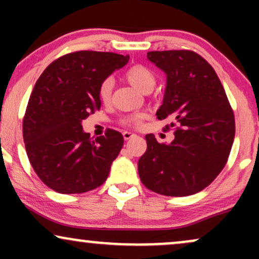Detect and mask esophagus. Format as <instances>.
<instances>
[{
    "instance_id": "34e87169",
    "label": "esophagus",
    "mask_w": 259,
    "mask_h": 259,
    "mask_svg": "<svg viewBox=\"0 0 259 259\" xmlns=\"http://www.w3.org/2000/svg\"><path fill=\"white\" fill-rule=\"evenodd\" d=\"M135 134L134 133H132V132H124L123 133V138H124V140H130V139H133V138H135Z\"/></svg>"
}]
</instances>
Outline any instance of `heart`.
I'll use <instances>...</instances> for the list:
<instances>
[{"mask_svg":"<svg viewBox=\"0 0 259 259\" xmlns=\"http://www.w3.org/2000/svg\"><path fill=\"white\" fill-rule=\"evenodd\" d=\"M125 78L134 88L138 89V90L141 92L151 91L154 88V85H156V75H154V73L150 69V68L146 67V65L142 64H136L133 65L132 68H129L125 73ZM112 90L113 79L108 78L103 80L102 84L100 85L99 90L100 100L102 101L103 103H107L111 100ZM142 119H144V114H142V113H138V114L129 115V117H126L123 121L126 125H139Z\"/></svg>","mask_w":259,"mask_h":259,"instance_id":"obj_1","label":"heart"}]
</instances>
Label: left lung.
Listing matches in <instances>:
<instances>
[{
	"label": "left lung",
	"instance_id": "left-lung-1",
	"mask_svg": "<svg viewBox=\"0 0 259 259\" xmlns=\"http://www.w3.org/2000/svg\"><path fill=\"white\" fill-rule=\"evenodd\" d=\"M147 59L167 75L159 120L177 125L174 140L158 144L145 136L139 159L142 184L151 191L183 197L202 191L218 177L234 142L235 119L221 80L206 59L192 51H153Z\"/></svg>",
	"mask_w": 259,
	"mask_h": 259
}]
</instances>
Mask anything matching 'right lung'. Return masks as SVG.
I'll return each mask as SVG.
<instances>
[{
  "label": "right lung",
  "mask_w": 259,
  "mask_h": 259,
  "mask_svg": "<svg viewBox=\"0 0 259 259\" xmlns=\"http://www.w3.org/2000/svg\"><path fill=\"white\" fill-rule=\"evenodd\" d=\"M129 56L79 51L52 62L34 86L23 138L35 173L59 194H82L105 183L124 139L115 130L91 139L82 120L101 107L100 85Z\"/></svg>",
  "instance_id": "right-lung-1"
}]
</instances>
